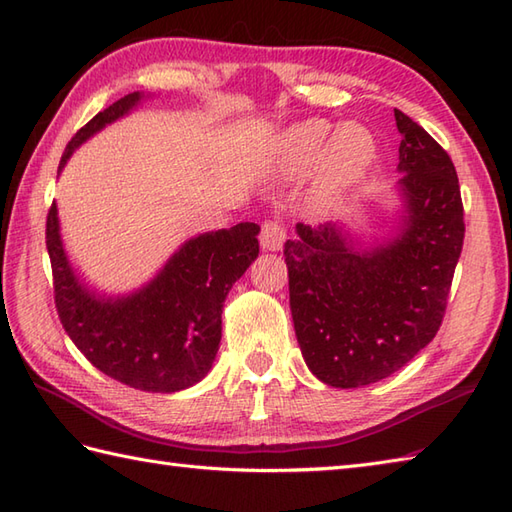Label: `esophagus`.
<instances>
[{
  "label": "esophagus",
  "mask_w": 512,
  "mask_h": 512,
  "mask_svg": "<svg viewBox=\"0 0 512 512\" xmlns=\"http://www.w3.org/2000/svg\"><path fill=\"white\" fill-rule=\"evenodd\" d=\"M259 242H262L264 250H281L286 242V228L279 222H264L262 233H259Z\"/></svg>",
  "instance_id": "esophagus-1"
}]
</instances>
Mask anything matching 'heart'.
<instances>
[{"label": "heart", "instance_id": "heart-1", "mask_svg": "<svg viewBox=\"0 0 512 512\" xmlns=\"http://www.w3.org/2000/svg\"><path fill=\"white\" fill-rule=\"evenodd\" d=\"M376 154L374 134L354 121L332 129L321 118H308L277 140V160L286 176L301 178L317 169L310 200L319 211L339 209L367 180Z\"/></svg>", "mask_w": 512, "mask_h": 512}]
</instances>
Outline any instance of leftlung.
<instances>
[{
	"mask_svg": "<svg viewBox=\"0 0 512 512\" xmlns=\"http://www.w3.org/2000/svg\"><path fill=\"white\" fill-rule=\"evenodd\" d=\"M394 116L405 202L396 235L361 246L339 224H297V237L284 246L301 354L330 387L378 383L433 341L462 253L453 162L407 114Z\"/></svg>",
	"mask_w": 512,
	"mask_h": 512,
	"instance_id": "obj_1",
	"label": "left lung"
}]
</instances>
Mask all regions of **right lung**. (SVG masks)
I'll list each match as a JSON object with an SVG mask.
<instances>
[{
	"label": "right lung",
	"mask_w": 512,
	"mask_h": 512,
	"mask_svg": "<svg viewBox=\"0 0 512 512\" xmlns=\"http://www.w3.org/2000/svg\"><path fill=\"white\" fill-rule=\"evenodd\" d=\"M140 99V92L127 94L81 127L65 147L59 171L76 147L132 112ZM257 235V224L242 222L191 237L143 288L107 297L76 275L52 202L46 246L63 328L83 356L118 383L151 394H173L200 383L220 350L228 290L259 255Z\"/></svg>",
	"instance_id": "1"
}]
</instances>
